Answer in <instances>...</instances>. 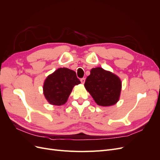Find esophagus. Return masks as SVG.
Returning <instances> with one entry per match:
<instances>
[{
    "label": "esophagus",
    "instance_id": "obj_1",
    "mask_svg": "<svg viewBox=\"0 0 160 160\" xmlns=\"http://www.w3.org/2000/svg\"><path fill=\"white\" fill-rule=\"evenodd\" d=\"M81 82L82 84H84L85 82V78H82V79H81Z\"/></svg>",
    "mask_w": 160,
    "mask_h": 160
}]
</instances>
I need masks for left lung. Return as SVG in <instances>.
<instances>
[{
  "instance_id": "8db88e82",
  "label": "left lung",
  "mask_w": 160,
  "mask_h": 160,
  "mask_svg": "<svg viewBox=\"0 0 160 160\" xmlns=\"http://www.w3.org/2000/svg\"><path fill=\"white\" fill-rule=\"evenodd\" d=\"M84 86L97 104L108 107L119 101L122 81L113 72L96 67L91 70Z\"/></svg>"
}]
</instances>
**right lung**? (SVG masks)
Wrapping results in <instances>:
<instances>
[{
    "label": "right lung",
    "instance_id": "add662e5",
    "mask_svg": "<svg viewBox=\"0 0 160 160\" xmlns=\"http://www.w3.org/2000/svg\"><path fill=\"white\" fill-rule=\"evenodd\" d=\"M81 83L76 72L67 68H59L48 76L43 85L46 99L53 105L65 104L73 87Z\"/></svg>",
    "mask_w": 160,
    "mask_h": 160
}]
</instances>
